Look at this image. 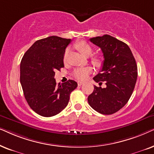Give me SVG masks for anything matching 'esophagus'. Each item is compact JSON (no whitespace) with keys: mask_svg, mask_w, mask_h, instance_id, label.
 Instances as JSON below:
<instances>
[{"mask_svg":"<svg viewBox=\"0 0 154 154\" xmlns=\"http://www.w3.org/2000/svg\"><path fill=\"white\" fill-rule=\"evenodd\" d=\"M77 84H78V86H82V85H83V82H77Z\"/></svg>","mask_w":154,"mask_h":154,"instance_id":"1","label":"esophagus"}]
</instances>
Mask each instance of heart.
Returning a JSON list of instances; mask_svg holds the SVG:
<instances>
[{"label":"heart","instance_id":"heart-1","mask_svg":"<svg viewBox=\"0 0 154 154\" xmlns=\"http://www.w3.org/2000/svg\"><path fill=\"white\" fill-rule=\"evenodd\" d=\"M76 48L82 54H83L85 56H89L92 53L93 49L91 46L85 42H80L78 44H76ZM69 50L67 49L65 51L63 56V60L65 62L67 60V57H68ZM91 62L96 67H101L102 65V60L99 57H94L91 59ZM92 72V68L91 67H79V68L75 69L73 72V76L75 79H78L79 81H84L87 78L88 76Z\"/></svg>","mask_w":154,"mask_h":154}]
</instances>
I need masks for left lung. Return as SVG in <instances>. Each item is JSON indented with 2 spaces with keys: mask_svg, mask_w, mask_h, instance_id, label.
<instances>
[{
  "mask_svg": "<svg viewBox=\"0 0 154 154\" xmlns=\"http://www.w3.org/2000/svg\"><path fill=\"white\" fill-rule=\"evenodd\" d=\"M103 53L101 72L94 77L96 82L106 87H97L88 96L90 106L103 115L113 114L130 99L137 79V66L130 48L125 43L105 34L90 38Z\"/></svg>",
  "mask_w": 154,
  "mask_h": 154,
  "instance_id": "1",
  "label": "left lung"
}]
</instances>
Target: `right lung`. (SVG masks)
<instances>
[{
	"label": "right lung",
	"instance_id": "obj_1",
	"mask_svg": "<svg viewBox=\"0 0 154 154\" xmlns=\"http://www.w3.org/2000/svg\"><path fill=\"white\" fill-rule=\"evenodd\" d=\"M71 39L52 36L36 41L26 51L20 63V83L30 108L44 117L60 112L77 87L69 79L57 85L55 72L64 67L63 56Z\"/></svg>",
	"mask_w": 154,
	"mask_h": 154
}]
</instances>
